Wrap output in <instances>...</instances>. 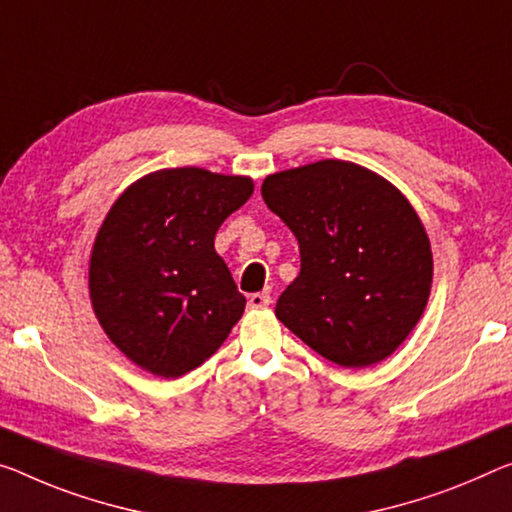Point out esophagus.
<instances>
[{
  "label": "esophagus",
  "instance_id": "34e87169",
  "mask_svg": "<svg viewBox=\"0 0 512 512\" xmlns=\"http://www.w3.org/2000/svg\"><path fill=\"white\" fill-rule=\"evenodd\" d=\"M270 302H272V297L267 295V293H254L249 297V309H267V306H270Z\"/></svg>",
  "mask_w": 512,
  "mask_h": 512
}]
</instances>
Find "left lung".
Masks as SVG:
<instances>
[{
	"mask_svg": "<svg viewBox=\"0 0 512 512\" xmlns=\"http://www.w3.org/2000/svg\"><path fill=\"white\" fill-rule=\"evenodd\" d=\"M261 194L302 258L277 318L343 368L393 355L421 320L432 286L430 240L407 196L345 160L277 171Z\"/></svg>",
	"mask_w": 512,
	"mask_h": 512,
	"instance_id": "8db88e82",
	"label": "left lung"
}]
</instances>
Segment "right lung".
<instances>
[{"label": "right lung", "instance_id": "obj_1", "mask_svg": "<svg viewBox=\"0 0 512 512\" xmlns=\"http://www.w3.org/2000/svg\"><path fill=\"white\" fill-rule=\"evenodd\" d=\"M251 194L249 176L176 167L141 176L109 208L93 240L89 297L132 364L174 380L226 341L247 300L215 233Z\"/></svg>", "mask_w": 512, "mask_h": 512}]
</instances>
